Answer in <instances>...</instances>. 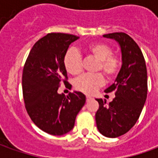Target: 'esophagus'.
<instances>
[{"instance_id": "34e87169", "label": "esophagus", "mask_w": 158, "mask_h": 158, "mask_svg": "<svg viewBox=\"0 0 158 158\" xmlns=\"http://www.w3.org/2000/svg\"><path fill=\"white\" fill-rule=\"evenodd\" d=\"M86 99H87V101H89L90 100V99H92V98L90 96H86Z\"/></svg>"}]
</instances>
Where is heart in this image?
Listing matches in <instances>:
<instances>
[{
  "label": "heart",
  "mask_w": 158,
  "mask_h": 158,
  "mask_svg": "<svg viewBox=\"0 0 158 158\" xmlns=\"http://www.w3.org/2000/svg\"><path fill=\"white\" fill-rule=\"evenodd\" d=\"M86 51L98 60L96 70H101L107 78H113L117 76L121 67V60L118 56L112 55V49L109 45L102 42H93L85 47ZM64 66L67 71L76 76L82 70L81 54L76 49H69L64 56ZM104 84V77L100 73L85 74L75 81V87L77 90L86 94H93Z\"/></svg>",
  "instance_id": "b5f03b06"
}]
</instances>
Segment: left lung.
I'll list each match as a JSON object with an SVG mask.
<instances>
[{
    "label": "left lung",
    "instance_id": "obj_1",
    "mask_svg": "<svg viewBox=\"0 0 158 158\" xmlns=\"http://www.w3.org/2000/svg\"><path fill=\"white\" fill-rule=\"evenodd\" d=\"M103 36L118 42L122 65L115 82L105 90L115 92L113 100L106 104L102 98L96 99L99 104L96 123L103 135L116 138L130 130L143 111L148 91L147 68L143 52L130 36L124 32Z\"/></svg>",
    "mask_w": 158,
    "mask_h": 158
}]
</instances>
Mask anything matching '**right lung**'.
<instances>
[{
  "instance_id": "add662e5",
  "label": "right lung",
  "mask_w": 158,
  "mask_h": 158,
  "mask_svg": "<svg viewBox=\"0 0 158 158\" xmlns=\"http://www.w3.org/2000/svg\"><path fill=\"white\" fill-rule=\"evenodd\" d=\"M79 37L48 33L38 40L28 55L23 70V95L28 114L42 131L62 135L73 129L76 115L86 97L80 91L59 94L60 83H67L64 56Z\"/></svg>"
}]
</instances>
